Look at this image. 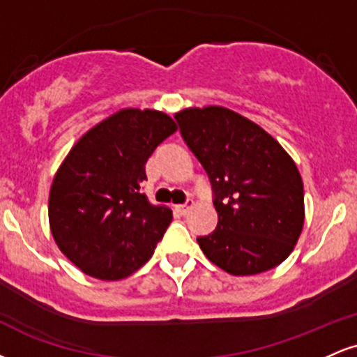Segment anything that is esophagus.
I'll return each instance as SVG.
<instances>
[{"label":"esophagus","instance_id":"obj_1","mask_svg":"<svg viewBox=\"0 0 357 357\" xmlns=\"http://www.w3.org/2000/svg\"><path fill=\"white\" fill-rule=\"evenodd\" d=\"M191 208H192V199H188L184 204H178V206H176V211H178L179 215H186Z\"/></svg>","mask_w":357,"mask_h":357}]
</instances>
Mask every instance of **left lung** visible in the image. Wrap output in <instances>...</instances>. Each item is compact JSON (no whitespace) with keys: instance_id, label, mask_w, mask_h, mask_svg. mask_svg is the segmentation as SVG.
<instances>
[{"instance_id":"left-lung-1","label":"left lung","mask_w":357,"mask_h":357,"mask_svg":"<svg viewBox=\"0 0 357 357\" xmlns=\"http://www.w3.org/2000/svg\"><path fill=\"white\" fill-rule=\"evenodd\" d=\"M179 132L210 178L218 225L198 236L210 261L231 275L275 268L304 227V184L284 147L230 109H184Z\"/></svg>"}]
</instances>
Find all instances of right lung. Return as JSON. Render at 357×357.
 I'll list each match as a JSON object with an SVG mask.
<instances>
[{"label": "right lung", "mask_w": 357, "mask_h": 357, "mask_svg": "<svg viewBox=\"0 0 357 357\" xmlns=\"http://www.w3.org/2000/svg\"><path fill=\"white\" fill-rule=\"evenodd\" d=\"M174 121L158 110L124 109L89 130L56 171L50 230L65 257L100 280H121L153 257L173 215L141 192L146 162Z\"/></svg>", "instance_id": "right-lung-1"}]
</instances>
